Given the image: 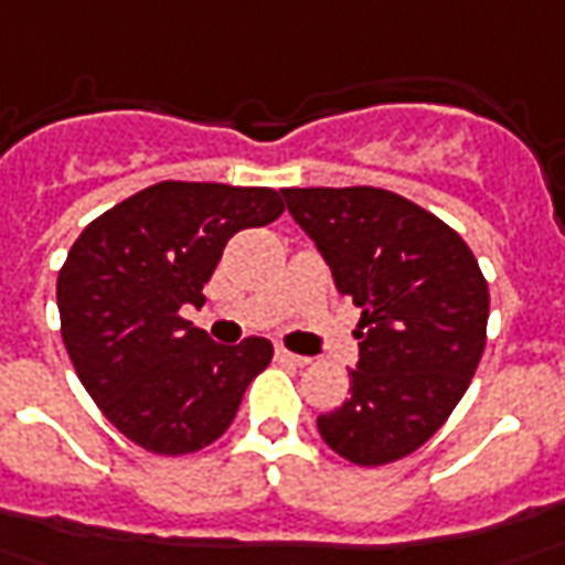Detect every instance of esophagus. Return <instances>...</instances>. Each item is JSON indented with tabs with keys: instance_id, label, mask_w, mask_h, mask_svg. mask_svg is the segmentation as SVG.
I'll list each match as a JSON object with an SVG mask.
<instances>
[{
	"instance_id": "1",
	"label": "esophagus",
	"mask_w": 565,
	"mask_h": 565,
	"mask_svg": "<svg viewBox=\"0 0 565 565\" xmlns=\"http://www.w3.org/2000/svg\"><path fill=\"white\" fill-rule=\"evenodd\" d=\"M275 354H278V361H284V364H294V366H306L309 364V358H302V354H294V351H287V349H275Z\"/></svg>"
}]
</instances>
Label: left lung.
<instances>
[{"label": "left lung", "mask_w": 565, "mask_h": 565, "mask_svg": "<svg viewBox=\"0 0 565 565\" xmlns=\"http://www.w3.org/2000/svg\"><path fill=\"white\" fill-rule=\"evenodd\" d=\"M281 195L361 309L351 397L318 416L323 444L354 465L404 459L447 422L487 345L489 290L475 254L444 220L385 189Z\"/></svg>", "instance_id": "8db88e82"}]
</instances>
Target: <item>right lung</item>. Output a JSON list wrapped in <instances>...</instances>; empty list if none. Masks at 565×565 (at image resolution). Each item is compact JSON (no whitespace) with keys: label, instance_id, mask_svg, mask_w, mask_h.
Segmentation results:
<instances>
[{"label":"right lung","instance_id":"add662e5","mask_svg":"<svg viewBox=\"0 0 565 565\" xmlns=\"http://www.w3.org/2000/svg\"><path fill=\"white\" fill-rule=\"evenodd\" d=\"M284 214L263 186L164 180L97 216L57 275L63 345L85 392L137 447L183 456L226 431L271 342L216 345L201 306L226 242Z\"/></svg>","mask_w":565,"mask_h":565}]
</instances>
